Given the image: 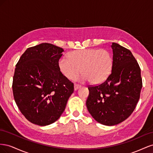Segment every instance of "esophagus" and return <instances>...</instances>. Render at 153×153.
Listing matches in <instances>:
<instances>
[{
    "label": "esophagus",
    "instance_id": "34e87169",
    "mask_svg": "<svg viewBox=\"0 0 153 153\" xmlns=\"http://www.w3.org/2000/svg\"><path fill=\"white\" fill-rule=\"evenodd\" d=\"M80 87H81V85H78V84H75V85H74V89H75V91H76L77 89H79V88H80Z\"/></svg>",
    "mask_w": 153,
    "mask_h": 153
}]
</instances>
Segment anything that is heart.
Returning a JSON list of instances; mask_svg holds the SVG:
<instances>
[{
    "mask_svg": "<svg viewBox=\"0 0 153 153\" xmlns=\"http://www.w3.org/2000/svg\"><path fill=\"white\" fill-rule=\"evenodd\" d=\"M68 57L60 59L58 66L69 80L75 79L82 70V80L99 84L109 75L113 66L112 55L105 49L78 50L69 53Z\"/></svg>",
    "mask_w": 153,
    "mask_h": 153,
    "instance_id": "heart-1",
    "label": "heart"
}]
</instances>
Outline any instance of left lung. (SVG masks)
Listing matches in <instances>:
<instances>
[{"mask_svg": "<svg viewBox=\"0 0 153 153\" xmlns=\"http://www.w3.org/2000/svg\"><path fill=\"white\" fill-rule=\"evenodd\" d=\"M112 71L101 84L88 87V111L97 122L114 126L135 110L142 87L140 68L130 50L112 43Z\"/></svg>", "mask_w": 153, "mask_h": 153, "instance_id": "8db88e82", "label": "left lung"}]
</instances>
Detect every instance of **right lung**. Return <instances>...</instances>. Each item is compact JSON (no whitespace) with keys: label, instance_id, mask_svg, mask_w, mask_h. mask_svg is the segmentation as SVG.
Here are the masks:
<instances>
[{"label":"right lung","instance_id":"right-lung-1","mask_svg":"<svg viewBox=\"0 0 153 153\" xmlns=\"http://www.w3.org/2000/svg\"><path fill=\"white\" fill-rule=\"evenodd\" d=\"M63 52L43 43L27 48L16 65L14 99L22 114L34 124L44 126L56 121L74 91L73 83L58 66Z\"/></svg>","mask_w":153,"mask_h":153}]
</instances>
